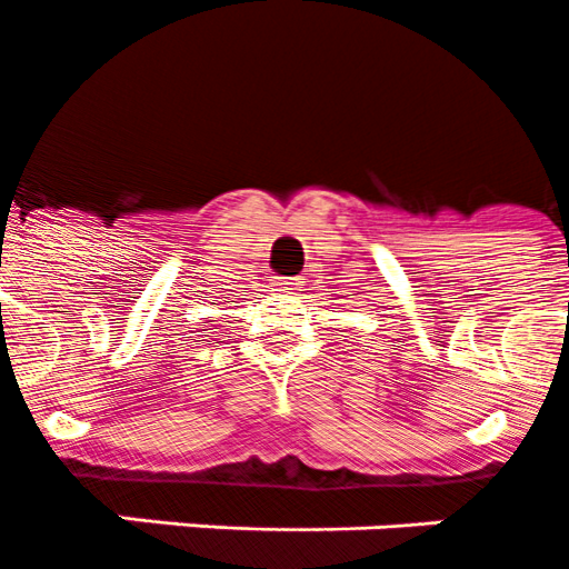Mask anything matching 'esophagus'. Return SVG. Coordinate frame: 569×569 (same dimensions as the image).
I'll return each instance as SVG.
<instances>
[{
  "label": "esophagus",
  "mask_w": 569,
  "mask_h": 569,
  "mask_svg": "<svg viewBox=\"0 0 569 569\" xmlns=\"http://www.w3.org/2000/svg\"><path fill=\"white\" fill-rule=\"evenodd\" d=\"M299 284H301L299 279H279V288L288 290V293H290V290H299Z\"/></svg>",
  "instance_id": "1"
}]
</instances>
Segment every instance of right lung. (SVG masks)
Listing matches in <instances>:
<instances>
[{"label":"right lung","mask_w":569,"mask_h":569,"mask_svg":"<svg viewBox=\"0 0 569 569\" xmlns=\"http://www.w3.org/2000/svg\"><path fill=\"white\" fill-rule=\"evenodd\" d=\"M211 305H213V301H211Z\"/></svg>","instance_id":"1"}]
</instances>
